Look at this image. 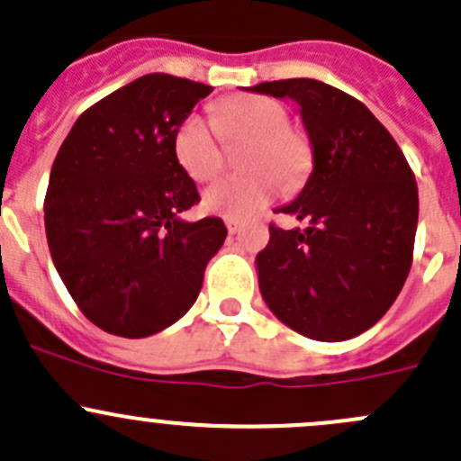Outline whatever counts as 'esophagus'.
Listing matches in <instances>:
<instances>
[{"mask_svg": "<svg viewBox=\"0 0 461 461\" xmlns=\"http://www.w3.org/2000/svg\"><path fill=\"white\" fill-rule=\"evenodd\" d=\"M225 225H227V231H230V234H239V231L243 230V221H236V218H227Z\"/></svg>", "mask_w": 461, "mask_h": 461, "instance_id": "esophagus-1", "label": "esophagus"}]
</instances>
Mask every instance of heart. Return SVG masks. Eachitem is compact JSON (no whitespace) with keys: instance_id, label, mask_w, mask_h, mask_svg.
<instances>
[{"instance_id":"heart-1","label":"heart","mask_w":461,"mask_h":461,"mask_svg":"<svg viewBox=\"0 0 461 461\" xmlns=\"http://www.w3.org/2000/svg\"><path fill=\"white\" fill-rule=\"evenodd\" d=\"M287 111L263 95H234L212 106V122L189 113L176 127L171 147L185 174L196 183L213 178L222 167V142L249 140L243 156L245 176L209 185L203 209L222 218L254 216L276 196V185L296 187L310 169V144L287 127Z\"/></svg>"}]
</instances>
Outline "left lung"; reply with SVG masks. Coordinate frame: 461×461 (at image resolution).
<instances>
[{"label":"left lung","instance_id":"8db88e82","mask_svg":"<svg viewBox=\"0 0 461 461\" xmlns=\"http://www.w3.org/2000/svg\"><path fill=\"white\" fill-rule=\"evenodd\" d=\"M252 91L290 97L314 149L303 192L278 212L308 230L269 225L258 285L274 314L317 341H346L388 312L412 265L420 196L406 156L364 102L308 77Z\"/></svg>","mask_w":461,"mask_h":461}]
</instances>
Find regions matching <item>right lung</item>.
Wrapping results in <instances>:
<instances>
[{
  "label": "right lung",
  "instance_id": "1",
  "mask_svg": "<svg viewBox=\"0 0 461 461\" xmlns=\"http://www.w3.org/2000/svg\"><path fill=\"white\" fill-rule=\"evenodd\" d=\"M212 91L149 73L88 106L55 156L44 198L50 257L104 332L142 339L176 323L225 243L221 218H178L201 194L171 147L180 120Z\"/></svg>",
  "mask_w": 461,
  "mask_h": 461
}]
</instances>
